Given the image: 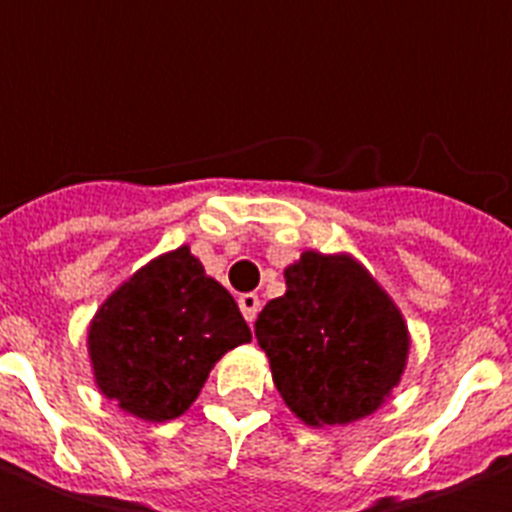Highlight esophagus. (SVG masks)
<instances>
[{"instance_id": "1", "label": "esophagus", "mask_w": 512, "mask_h": 512, "mask_svg": "<svg viewBox=\"0 0 512 512\" xmlns=\"http://www.w3.org/2000/svg\"><path fill=\"white\" fill-rule=\"evenodd\" d=\"M238 309H241V314H244L246 323H255L257 312H260V298H257L255 293L238 295Z\"/></svg>"}]
</instances>
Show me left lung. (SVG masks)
Listing matches in <instances>:
<instances>
[{
    "label": "left lung",
    "mask_w": 512,
    "mask_h": 512,
    "mask_svg": "<svg viewBox=\"0 0 512 512\" xmlns=\"http://www.w3.org/2000/svg\"><path fill=\"white\" fill-rule=\"evenodd\" d=\"M285 285L255 323L276 391L306 426L372 415L399 385L410 352L391 295L350 255L312 249L285 268Z\"/></svg>",
    "instance_id": "left-lung-1"
}]
</instances>
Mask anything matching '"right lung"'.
Masks as SVG:
<instances>
[{
	"label": "right lung",
	"mask_w": 512,
	"mask_h": 512,
	"mask_svg": "<svg viewBox=\"0 0 512 512\" xmlns=\"http://www.w3.org/2000/svg\"><path fill=\"white\" fill-rule=\"evenodd\" d=\"M249 339L233 295L179 246L108 295L89 325V355L108 399L135 418L165 423L184 415L211 366Z\"/></svg>",
	"instance_id": "add662e5"
}]
</instances>
